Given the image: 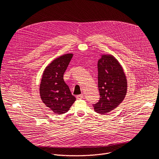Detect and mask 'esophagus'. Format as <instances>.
I'll use <instances>...</instances> for the list:
<instances>
[{
  "label": "esophagus",
  "instance_id": "34e87169",
  "mask_svg": "<svg viewBox=\"0 0 159 159\" xmlns=\"http://www.w3.org/2000/svg\"><path fill=\"white\" fill-rule=\"evenodd\" d=\"M84 98V94H80V95H78L77 96V99H82Z\"/></svg>",
  "mask_w": 159,
  "mask_h": 159
}]
</instances>
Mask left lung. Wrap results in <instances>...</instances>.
Wrapping results in <instances>:
<instances>
[{"label": "left lung", "mask_w": 159, "mask_h": 159, "mask_svg": "<svg viewBox=\"0 0 159 159\" xmlns=\"http://www.w3.org/2000/svg\"><path fill=\"white\" fill-rule=\"evenodd\" d=\"M100 99L94 111L106 115L116 109L127 93V79L119 61L112 55L102 54L98 62Z\"/></svg>", "instance_id": "1"}]
</instances>
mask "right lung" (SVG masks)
I'll return each mask as SVG.
<instances>
[{"instance_id":"add662e5","label":"right lung","mask_w":159,"mask_h":159,"mask_svg":"<svg viewBox=\"0 0 159 159\" xmlns=\"http://www.w3.org/2000/svg\"><path fill=\"white\" fill-rule=\"evenodd\" d=\"M73 55V53H67L55 58L46 66L42 75L40 98L55 114L66 112L76 100L63 80V74Z\"/></svg>"}]
</instances>
